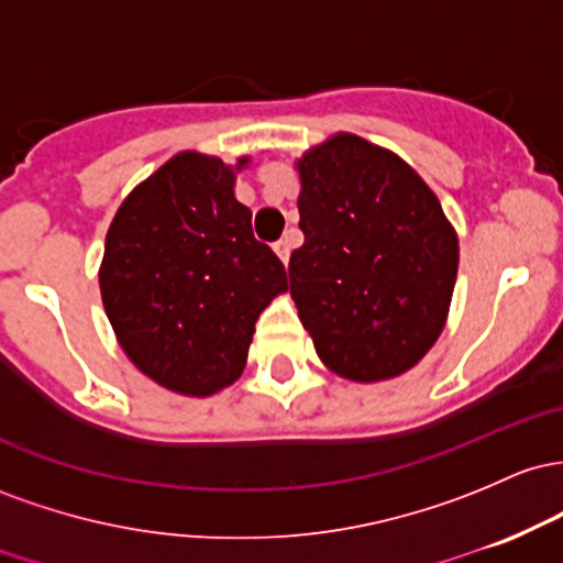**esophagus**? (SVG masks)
<instances>
[{
  "label": "esophagus",
  "mask_w": 563,
  "mask_h": 563,
  "mask_svg": "<svg viewBox=\"0 0 563 563\" xmlns=\"http://www.w3.org/2000/svg\"><path fill=\"white\" fill-rule=\"evenodd\" d=\"M274 252H276V255H279V261L287 265L289 263V252H292V242H289V236L279 239V242L274 244Z\"/></svg>",
  "instance_id": "esophagus-1"
}]
</instances>
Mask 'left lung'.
<instances>
[{"instance_id": "8db88e82", "label": "left lung", "mask_w": 563, "mask_h": 563, "mask_svg": "<svg viewBox=\"0 0 563 563\" xmlns=\"http://www.w3.org/2000/svg\"><path fill=\"white\" fill-rule=\"evenodd\" d=\"M300 231L289 295L327 369L399 377L433 349L457 279V231L394 151L334 132L295 162Z\"/></svg>"}]
</instances>
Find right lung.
<instances>
[{
	"label": "right lung",
	"mask_w": 563,
	"mask_h": 563,
	"mask_svg": "<svg viewBox=\"0 0 563 563\" xmlns=\"http://www.w3.org/2000/svg\"><path fill=\"white\" fill-rule=\"evenodd\" d=\"M247 164L180 151L132 188L106 233L98 279L113 334L173 394L205 399L236 383L257 316L287 292L233 194Z\"/></svg>",
	"instance_id": "1"
}]
</instances>
